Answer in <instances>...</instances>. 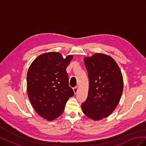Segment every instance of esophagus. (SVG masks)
Wrapping results in <instances>:
<instances>
[{
    "label": "esophagus",
    "instance_id": "esophagus-1",
    "mask_svg": "<svg viewBox=\"0 0 146 146\" xmlns=\"http://www.w3.org/2000/svg\"><path fill=\"white\" fill-rule=\"evenodd\" d=\"M73 90H74V92H75V94H76L77 92V91H78V86L74 87V88H73Z\"/></svg>",
    "mask_w": 146,
    "mask_h": 146
}]
</instances>
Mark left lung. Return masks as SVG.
Returning <instances> with one entry per match:
<instances>
[{
	"instance_id": "1",
	"label": "left lung",
	"mask_w": 146,
	"mask_h": 146,
	"mask_svg": "<svg viewBox=\"0 0 146 146\" xmlns=\"http://www.w3.org/2000/svg\"><path fill=\"white\" fill-rule=\"evenodd\" d=\"M84 61L90 85L82 108L88 117L100 120L108 116L120 100L123 85L122 73L116 61L105 54H95Z\"/></svg>"
}]
</instances>
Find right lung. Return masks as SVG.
Here are the masks:
<instances>
[{
    "label": "right lung",
    "mask_w": 146,
    "mask_h": 146,
    "mask_svg": "<svg viewBox=\"0 0 146 146\" xmlns=\"http://www.w3.org/2000/svg\"><path fill=\"white\" fill-rule=\"evenodd\" d=\"M72 58L68 55L64 59L58 52H48L38 56L29 69V98L35 111L47 120L60 116L68 100L74 95L66 72Z\"/></svg>",
    "instance_id": "right-lung-1"
}]
</instances>
